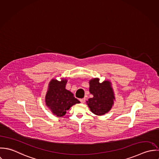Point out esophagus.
I'll return each mask as SVG.
<instances>
[{"instance_id": "obj_1", "label": "esophagus", "mask_w": 159, "mask_h": 159, "mask_svg": "<svg viewBox=\"0 0 159 159\" xmlns=\"http://www.w3.org/2000/svg\"><path fill=\"white\" fill-rule=\"evenodd\" d=\"M80 101L82 102V103H84L85 102V98H82V99H80Z\"/></svg>"}]
</instances>
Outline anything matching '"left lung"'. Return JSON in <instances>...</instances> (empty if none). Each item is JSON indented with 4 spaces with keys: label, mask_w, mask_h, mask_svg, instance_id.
<instances>
[{
    "label": "left lung",
    "mask_w": 159,
    "mask_h": 159,
    "mask_svg": "<svg viewBox=\"0 0 159 159\" xmlns=\"http://www.w3.org/2000/svg\"><path fill=\"white\" fill-rule=\"evenodd\" d=\"M90 92L93 97L87 101L91 111L98 116H102L108 112L115 99L111 83L109 81L99 82L98 79H93L90 81Z\"/></svg>",
    "instance_id": "1"
}]
</instances>
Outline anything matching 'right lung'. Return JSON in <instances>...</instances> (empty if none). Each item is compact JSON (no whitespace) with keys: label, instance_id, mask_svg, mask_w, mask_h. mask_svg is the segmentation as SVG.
<instances>
[{"label":"right lung","instance_id":"right-lung-1","mask_svg":"<svg viewBox=\"0 0 159 159\" xmlns=\"http://www.w3.org/2000/svg\"><path fill=\"white\" fill-rule=\"evenodd\" d=\"M66 83V80L60 82L52 80L45 96L47 106L50 107L53 114L58 117L64 116L72 106L80 103L70 92L65 89Z\"/></svg>","mask_w":159,"mask_h":159}]
</instances>
